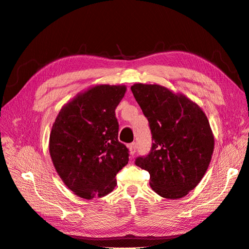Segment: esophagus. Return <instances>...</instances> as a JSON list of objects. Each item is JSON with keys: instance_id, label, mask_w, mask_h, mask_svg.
<instances>
[{"instance_id": "34e87169", "label": "esophagus", "mask_w": 249, "mask_h": 249, "mask_svg": "<svg viewBox=\"0 0 249 249\" xmlns=\"http://www.w3.org/2000/svg\"><path fill=\"white\" fill-rule=\"evenodd\" d=\"M129 149H130V154L133 156L135 153H136V148H137V145H136V143L135 142H132V143H130L129 144Z\"/></svg>"}]
</instances>
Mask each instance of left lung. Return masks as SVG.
<instances>
[{
  "instance_id": "obj_1",
  "label": "left lung",
  "mask_w": 249,
  "mask_h": 249,
  "mask_svg": "<svg viewBox=\"0 0 249 249\" xmlns=\"http://www.w3.org/2000/svg\"><path fill=\"white\" fill-rule=\"evenodd\" d=\"M132 92L147 118L154 143L135 164L148 171L160 196L182 198L198 185L212 159L214 136L205 113L185 95L157 84H134Z\"/></svg>"
}]
</instances>
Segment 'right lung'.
I'll list each match as a JSON object with an SVG mask.
<instances>
[{"label": "right lung", "mask_w": 249, "mask_h": 249, "mask_svg": "<svg viewBox=\"0 0 249 249\" xmlns=\"http://www.w3.org/2000/svg\"><path fill=\"white\" fill-rule=\"evenodd\" d=\"M124 85H96L79 93L60 110L50 135V155L63 183L78 196H105L129 161L118 141L115 109Z\"/></svg>", "instance_id": "obj_1"}]
</instances>
